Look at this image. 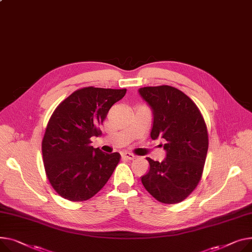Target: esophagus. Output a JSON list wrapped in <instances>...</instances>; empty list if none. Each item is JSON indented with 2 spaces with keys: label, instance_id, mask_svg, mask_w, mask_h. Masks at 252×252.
Masks as SVG:
<instances>
[{
  "label": "esophagus",
  "instance_id": "obj_1",
  "mask_svg": "<svg viewBox=\"0 0 252 252\" xmlns=\"http://www.w3.org/2000/svg\"><path fill=\"white\" fill-rule=\"evenodd\" d=\"M122 156L124 157V158H126V159H128V160H132V159H136L137 158V156L135 155V154H132V153H129V152H123L122 153Z\"/></svg>",
  "mask_w": 252,
  "mask_h": 252
}]
</instances>
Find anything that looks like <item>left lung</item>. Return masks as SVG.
Segmentation results:
<instances>
[{
	"instance_id": "1",
	"label": "left lung",
	"mask_w": 252,
	"mask_h": 252,
	"mask_svg": "<svg viewBox=\"0 0 252 252\" xmlns=\"http://www.w3.org/2000/svg\"><path fill=\"white\" fill-rule=\"evenodd\" d=\"M139 92L153 110L151 138H163L167 152L163 162L147 158L150 169L142 183L158 202L178 204L202 179L209 148L206 122L192 100L174 87H144Z\"/></svg>"
}]
</instances>
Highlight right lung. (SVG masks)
<instances>
[{
    "label": "right lung",
    "instance_id": "right-lung-1",
    "mask_svg": "<svg viewBox=\"0 0 252 252\" xmlns=\"http://www.w3.org/2000/svg\"><path fill=\"white\" fill-rule=\"evenodd\" d=\"M126 89L85 87L62 101L47 123L41 143L46 177L63 198L83 202L101 189L121 160L91 146L100 126Z\"/></svg>",
    "mask_w": 252,
    "mask_h": 252
}]
</instances>
